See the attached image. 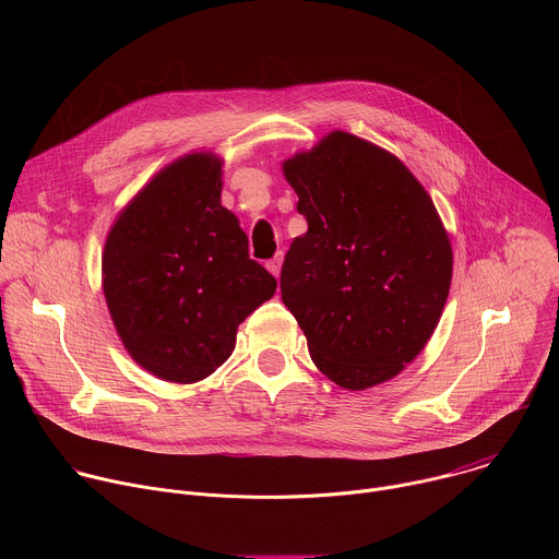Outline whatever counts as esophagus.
Returning a JSON list of instances; mask_svg holds the SVG:
<instances>
[{"mask_svg": "<svg viewBox=\"0 0 559 559\" xmlns=\"http://www.w3.org/2000/svg\"><path fill=\"white\" fill-rule=\"evenodd\" d=\"M281 265H283V254H276L274 259H270L267 263H265V267L278 278L281 276Z\"/></svg>", "mask_w": 559, "mask_h": 559, "instance_id": "34e87169", "label": "esophagus"}]
</instances>
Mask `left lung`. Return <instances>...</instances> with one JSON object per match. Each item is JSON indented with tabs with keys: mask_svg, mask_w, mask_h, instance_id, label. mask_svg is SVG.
Here are the masks:
<instances>
[{
	"mask_svg": "<svg viewBox=\"0 0 559 559\" xmlns=\"http://www.w3.org/2000/svg\"><path fill=\"white\" fill-rule=\"evenodd\" d=\"M307 231L281 270V294L313 365L362 391L401 373L431 338L453 254L438 210L391 152L330 132L283 164Z\"/></svg>",
	"mask_w": 559,
	"mask_h": 559,
	"instance_id": "obj_1",
	"label": "left lung"
}]
</instances>
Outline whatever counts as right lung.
I'll return each mask as SVG.
<instances>
[{"mask_svg": "<svg viewBox=\"0 0 559 559\" xmlns=\"http://www.w3.org/2000/svg\"><path fill=\"white\" fill-rule=\"evenodd\" d=\"M221 166L192 152L121 210L102 257L104 294L128 354L168 382H199L234 352L236 330L276 292L221 205Z\"/></svg>", "mask_w": 559, "mask_h": 559, "instance_id": "add662e5", "label": "right lung"}]
</instances>
